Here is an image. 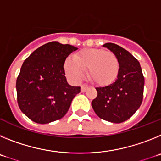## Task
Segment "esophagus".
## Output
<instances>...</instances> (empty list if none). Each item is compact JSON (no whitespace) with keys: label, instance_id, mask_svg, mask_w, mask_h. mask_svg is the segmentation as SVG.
Returning <instances> with one entry per match:
<instances>
[{"label":"esophagus","instance_id":"obj_1","mask_svg":"<svg viewBox=\"0 0 161 161\" xmlns=\"http://www.w3.org/2000/svg\"><path fill=\"white\" fill-rule=\"evenodd\" d=\"M88 89H89V87H88L87 85H83L81 86V92H82V93H84V92H85V91L87 90Z\"/></svg>","mask_w":161,"mask_h":161}]
</instances>
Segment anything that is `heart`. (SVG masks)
Masks as SVG:
<instances>
[{
    "instance_id": "b5f03b06",
    "label": "heart",
    "mask_w": 161,
    "mask_h": 161,
    "mask_svg": "<svg viewBox=\"0 0 161 161\" xmlns=\"http://www.w3.org/2000/svg\"><path fill=\"white\" fill-rule=\"evenodd\" d=\"M67 75L74 80L83 76L88 70V77L97 85L112 83L119 72V61L113 52L102 49H84L73 55V60L67 59L64 64Z\"/></svg>"
}]
</instances>
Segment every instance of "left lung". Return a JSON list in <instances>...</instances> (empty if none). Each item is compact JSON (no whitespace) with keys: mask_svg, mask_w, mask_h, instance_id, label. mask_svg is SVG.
Instances as JSON below:
<instances>
[{"mask_svg":"<svg viewBox=\"0 0 161 161\" xmlns=\"http://www.w3.org/2000/svg\"><path fill=\"white\" fill-rule=\"evenodd\" d=\"M103 46L117 56L119 72L115 82L96 88L97 96L92 106L100 119L120 123L130 119L141 105L144 77L139 61L130 52L112 42Z\"/></svg>","mask_w":161,"mask_h":161,"instance_id":"1","label":"left lung"}]
</instances>
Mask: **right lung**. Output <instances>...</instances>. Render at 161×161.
<instances>
[{
  "label": "right lung",
  "instance_id": "1",
  "mask_svg": "<svg viewBox=\"0 0 161 161\" xmlns=\"http://www.w3.org/2000/svg\"><path fill=\"white\" fill-rule=\"evenodd\" d=\"M77 48L50 42L31 53L24 61L17 78V100L22 113L31 120L46 124L66 114L80 87L67 82L64 65Z\"/></svg>",
  "mask_w": 161,
  "mask_h": 161
}]
</instances>
